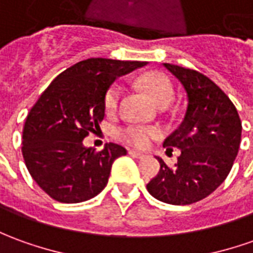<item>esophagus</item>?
<instances>
[{
    "label": "esophagus",
    "instance_id": "esophagus-1",
    "mask_svg": "<svg viewBox=\"0 0 253 253\" xmlns=\"http://www.w3.org/2000/svg\"><path fill=\"white\" fill-rule=\"evenodd\" d=\"M128 154H130V156L135 158V159H142V158H145V154L138 152V151H128Z\"/></svg>",
    "mask_w": 253,
    "mask_h": 253
}]
</instances>
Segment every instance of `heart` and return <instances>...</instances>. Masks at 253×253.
Masks as SVG:
<instances>
[{
	"mask_svg": "<svg viewBox=\"0 0 253 253\" xmlns=\"http://www.w3.org/2000/svg\"><path fill=\"white\" fill-rule=\"evenodd\" d=\"M138 84L142 90L148 94V97L158 105L159 108H166L173 101L174 88L168 76L161 72H148L138 79ZM120 97H122V87L119 84H112L104 98V105L106 112L112 113L118 109ZM161 128L155 126H141V125H128L120 128L118 137L125 141L128 145L137 148H145L151 144V141L161 137Z\"/></svg>",
	"mask_w": 253,
	"mask_h": 253,
	"instance_id": "heart-1",
	"label": "heart"
}]
</instances>
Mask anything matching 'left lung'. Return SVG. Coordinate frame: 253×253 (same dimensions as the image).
I'll return each instance as SVG.
<instances>
[{
	"mask_svg": "<svg viewBox=\"0 0 253 253\" xmlns=\"http://www.w3.org/2000/svg\"><path fill=\"white\" fill-rule=\"evenodd\" d=\"M187 94L184 119L165 140L166 151L181 155L173 169L162 158L147 190L170 205H190L211 195L226 180L241 144V120L234 104L211 79L197 70L163 63Z\"/></svg>",
	"mask_w": 253,
	"mask_h": 253,
	"instance_id": "8db88e82",
	"label": "left lung"
}]
</instances>
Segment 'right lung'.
Wrapping results in <instances>:
<instances>
[{
	"mask_svg": "<svg viewBox=\"0 0 253 253\" xmlns=\"http://www.w3.org/2000/svg\"><path fill=\"white\" fill-rule=\"evenodd\" d=\"M147 62L91 58L70 66L41 94L27 115L22 154L33 180L55 201L77 204L94 198L108 184L112 163L127 151L105 144L83 145L105 116L104 98L118 77Z\"/></svg>",
	"mask_w": 253,
	"mask_h": 253,
	"instance_id": "right-lung-1",
	"label": "right lung"
}]
</instances>
